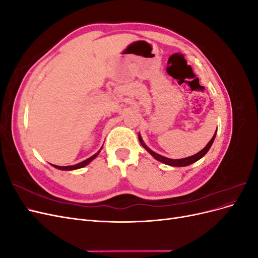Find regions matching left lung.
<instances>
[{"label":"left lung","mask_w":258,"mask_h":258,"mask_svg":"<svg viewBox=\"0 0 258 258\" xmlns=\"http://www.w3.org/2000/svg\"><path fill=\"white\" fill-rule=\"evenodd\" d=\"M215 136H216V131H215V134H214L213 138L211 139V141L207 144V146L204 148V150H201L199 153L190 156V157H186V158H183V159H170V158L163 157V156H161V155H159V154H157V153L153 152L152 150H150V148H148V147L144 144L143 140H142V138H141V136H140V135H139V141H140V143L142 144V146L145 148V150L153 156V157H154L155 159H157V160H159V161H161V162H163V163H166V165H169V166H173V167H185V166L191 165V163L196 162L197 160H199L200 158L204 157V156H205V155L208 153V151L210 150V147L212 146L213 141H214V139H215Z\"/></svg>","instance_id":"1"}]
</instances>
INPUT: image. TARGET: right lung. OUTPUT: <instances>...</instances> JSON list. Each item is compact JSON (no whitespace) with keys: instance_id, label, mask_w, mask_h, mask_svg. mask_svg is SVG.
<instances>
[{"instance_id":"1","label":"right lung","mask_w":258,"mask_h":258,"mask_svg":"<svg viewBox=\"0 0 258 258\" xmlns=\"http://www.w3.org/2000/svg\"><path fill=\"white\" fill-rule=\"evenodd\" d=\"M101 150H102V148H101ZM99 153H100V151H99L97 154L91 156L90 158L86 159V160H84V161H82V162H80V163H77V165H74V166H67V167H61V166H56V165H52V166H53L54 168L60 169V170H75V169H80V168H83V167H85V166H87L91 160H93V159H95V158L97 157Z\"/></svg>"}]
</instances>
